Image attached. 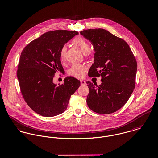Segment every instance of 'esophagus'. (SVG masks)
Here are the masks:
<instances>
[{"instance_id": "esophagus-1", "label": "esophagus", "mask_w": 158, "mask_h": 158, "mask_svg": "<svg viewBox=\"0 0 158 158\" xmlns=\"http://www.w3.org/2000/svg\"><path fill=\"white\" fill-rule=\"evenodd\" d=\"M81 85H85L86 84V82L84 80H81Z\"/></svg>"}]
</instances>
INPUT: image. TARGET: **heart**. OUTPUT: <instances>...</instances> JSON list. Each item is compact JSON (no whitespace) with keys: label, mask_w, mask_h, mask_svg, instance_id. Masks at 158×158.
I'll return each mask as SVG.
<instances>
[{"label":"heart","mask_w":158,"mask_h":158,"mask_svg":"<svg viewBox=\"0 0 158 158\" xmlns=\"http://www.w3.org/2000/svg\"><path fill=\"white\" fill-rule=\"evenodd\" d=\"M72 43L74 46L77 47L83 53L86 54L88 57L91 56V53L89 52L90 46L89 43L81 36H76L72 41ZM67 52V48L65 46H63L60 52V58L61 61H64L65 59V54ZM86 71V68L82 65H74L71 69L69 70V74L74 77L81 78L84 75Z\"/></svg>","instance_id":"b5f03b06"}]
</instances>
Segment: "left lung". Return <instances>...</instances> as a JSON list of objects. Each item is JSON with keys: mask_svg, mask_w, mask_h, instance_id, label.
<instances>
[{"mask_svg": "<svg viewBox=\"0 0 158 158\" xmlns=\"http://www.w3.org/2000/svg\"><path fill=\"white\" fill-rule=\"evenodd\" d=\"M81 34L94 48V64L89 77H102L99 86L86 82L89 108L101 114H109L122 108L131 96L135 86L137 63L128 44L103 29H91Z\"/></svg>", "mask_w": 158, "mask_h": 158, "instance_id": "8db88e82", "label": "left lung"}]
</instances>
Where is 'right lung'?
I'll list each match as a JSON object with an SVG mask.
<instances>
[{"label":"right lung","instance_id":"right-lung-1","mask_svg":"<svg viewBox=\"0 0 158 158\" xmlns=\"http://www.w3.org/2000/svg\"><path fill=\"white\" fill-rule=\"evenodd\" d=\"M77 34L67 30L49 31L32 41L22 52L17 70L21 93L27 105L42 116L64 112L81 85L80 81L72 76L65 77L61 85L53 82L55 73L64 72L60 49Z\"/></svg>","mask_w":158,"mask_h":158}]
</instances>
